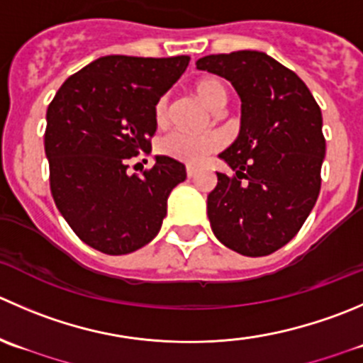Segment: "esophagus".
I'll return each instance as SVG.
<instances>
[{"instance_id":"esophagus-1","label":"esophagus","mask_w":363,"mask_h":363,"mask_svg":"<svg viewBox=\"0 0 363 363\" xmlns=\"http://www.w3.org/2000/svg\"><path fill=\"white\" fill-rule=\"evenodd\" d=\"M196 174H199V170H196V168H193V167H188V168H186V175H188L189 179L195 177Z\"/></svg>"}]
</instances>
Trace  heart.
I'll return each mask as SVG.
<instances>
[{
	"label": "heart",
	"mask_w": 363,
	"mask_h": 363,
	"mask_svg": "<svg viewBox=\"0 0 363 363\" xmlns=\"http://www.w3.org/2000/svg\"><path fill=\"white\" fill-rule=\"evenodd\" d=\"M195 90L202 101L211 108H218L227 101V90L223 83L216 77H202L195 83ZM170 113V97L168 94L160 96L154 104V118L157 124H164ZM163 156L182 161L188 164H202L207 157L220 149V138L213 133L207 135H193L186 131H172L160 140L157 145Z\"/></svg>",
	"instance_id": "1"
}]
</instances>
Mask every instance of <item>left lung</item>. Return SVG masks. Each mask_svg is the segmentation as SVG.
Masks as SVG:
<instances>
[{
	"label": "left lung",
	"mask_w": 363,
	"mask_h": 363,
	"mask_svg": "<svg viewBox=\"0 0 363 363\" xmlns=\"http://www.w3.org/2000/svg\"><path fill=\"white\" fill-rule=\"evenodd\" d=\"M196 67L230 81L242 103L238 140L220 154L234 174H216L207 196L211 228L241 255H269L300 232L319 196L321 108L307 84L266 52L209 55Z\"/></svg>",
	"instance_id": "8db88e82"
}]
</instances>
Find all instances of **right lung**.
I'll list each match as a JSON object with an SVG mask.
<instances>
[{"instance_id":"1","label":"right lung","mask_w":363,"mask_h":363,"mask_svg":"<svg viewBox=\"0 0 363 363\" xmlns=\"http://www.w3.org/2000/svg\"><path fill=\"white\" fill-rule=\"evenodd\" d=\"M189 56L97 58L60 86L48 108L44 147L56 207L88 246L124 255L152 241L167 199L186 179L177 160L157 156L142 175L129 161L149 156L154 104L182 76Z\"/></svg>"}]
</instances>
